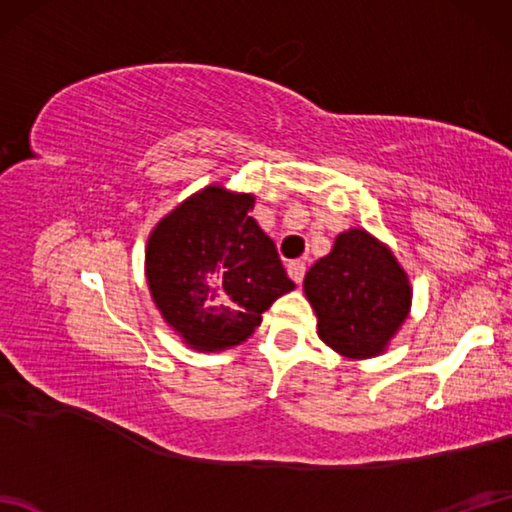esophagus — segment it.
Instances as JSON below:
<instances>
[{
	"label": "esophagus",
	"mask_w": 512,
	"mask_h": 512,
	"mask_svg": "<svg viewBox=\"0 0 512 512\" xmlns=\"http://www.w3.org/2000/svg\"><path fill=\"white\" fill-rule=\"evenodd\" d=\"M288 275L290 279L295 281V284H301L303 275H306V262H301V259H295V262L288 264Z\"/></svg>",
	"instance_id": "obj_1"
}]
</instances>
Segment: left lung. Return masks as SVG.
<instances>
[{
    "label": "left lung",
    "mask_w": 512,
    "mask_h": 512,
    "mask_svg": "<svg viewBox=\"0 0 512 512\" xmlns=\"http://www.w3.org/2000/svg\"><path fill=\"white\" fill-rule=\"evenodd\" d=\"M303 292L317 314L319 339L345 358L383 354L411 310V284L389 246L365 228L336 237L314 264Z\"/></svg>",
    "instance_id": "left-lung-1"
}]
</instances>
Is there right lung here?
Instances as JSON below:
<instances>
[{"instance_id":"obj_1","label":"right lung","mask_w":512,"mask_h":512,"mask_svg":"<svg viewBox=\"0 0 512 512\" xmlns=\"http://www.w3.org/2000/svg\"><path fill=\"white\" fill-rule=\"evenodd\" d=\"M253 206V193L209 184L149 233L151 299L191 350L222 352L244 343L262 314L295 288L275 242L250 217Z\"/></svg>"}]
</instances>
